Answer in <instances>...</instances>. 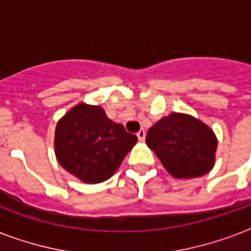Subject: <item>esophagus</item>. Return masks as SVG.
Returning <instances> with one entry per match:
<instances>
[{
	"instance_id": "esophagus-1",
	"label": "esophagus",
	"mask_w": 251,
	"mask_h": 251,
	"mask_svg": "<svg viewBox=\"0 0 251 251\" xmlns=\"http://www.w3.org/2000/svg\"><path fill=\"white\" fill-rule=\"evenodd\" d=\"M137 137L139 141H145V138H146V131L143 129H141L137 133Z\"/></svg>"
}]
</instances>
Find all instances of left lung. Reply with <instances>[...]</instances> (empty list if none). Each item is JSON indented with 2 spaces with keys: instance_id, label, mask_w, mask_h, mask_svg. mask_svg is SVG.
<instances>
[{
  "instance_id": "8db88e82",
  "label": "left lung",
  "mask_w": 251,
  "mask_h": 251,
  "mask_svg": "<svg viewBox=\"0 0 251 251\" xmlns=\"http://www.w3.org/2000/svg\"><path fill=\"white\" fill-rule=\"evenodd\" d=\"M146 143L176 178H194L212 169L218 141L197 118L171 113L149 130Z\"/></svg>"
}]
</instances>
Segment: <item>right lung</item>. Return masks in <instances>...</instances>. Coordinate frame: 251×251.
<instances>
[{"mask_svg":"<svg viewBox=\"0 0 251 251\" xmlns=\"http://www.w3.org/2000/svg\"><path fill=\"white\" fill-rule=\"evenodd\" d=\"M137 141L121 124L110 121L102 108L79 104L57 124L54 150L65 171L98 183L117 171Z\"/></svg>","mask_w":251,"mask_h":251,"instance_id":"1","label":"right lung"}]
</instances>
